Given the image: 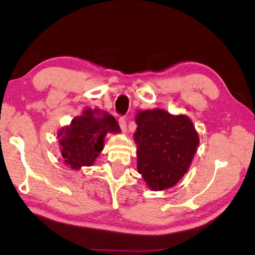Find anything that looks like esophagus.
Listing matches in <instances>:
<instances>
[{
	"instance_id": "1",
	"label": "esophagus",
	"mask_w": 255,
	"mask_h": 255,
	"mask_svg": "<svg viewBox=\"0 0 255 255\" xmlns=\"http://www.w3.org/2000/svg\"><path fill=\"white\" fill-rule=\"evenodd\" d=\"M119 126H120V128L122 129V132L127 133V121L125 117L119 118Z\"/></svg>"
}]
</instances>
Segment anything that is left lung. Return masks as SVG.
<instances>
[{"label":"left lung","mask_w":255,"mask_h":255,"mask_svg":"<svg viewBox=\"0 0 255 255\" xmlns=\"http://www.w3.org/2000/svg\"><path fill=\"white\" fill-rule=\"evenodd\" d=\"M137 171L152 190L170 188L187 172L199 145L194 123L160 109L138 112Z\"/></svg>","instance_id":"8db88e82"}]
</instances>
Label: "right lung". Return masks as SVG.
I'll return each mask as SVG.
<instances>
[{
	"label": "right lung",
	"mask_w": 255,
	"mask_h": 255,
	"mask_svg": "<svg viewBox=\"0 0 255 255\" xmlns=\"http://www.w3.org/2000/svg\"><path fill=\"white\" fill-rule=\"evenodd\" d=\"M120 128L112 115L101 110L85 109L57 134L60 155L72 170L94 165L104 148L107 133H118Z\"/></svg>",
	"instance_id": "obj_1"
}]
</instances>
